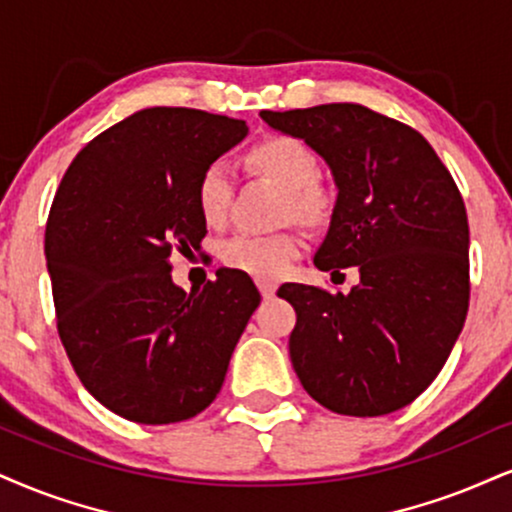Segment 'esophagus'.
<instances>
[{
	"label": "esophagus",
	"instance_id": "34e87169",
	"mask_svg": "<svg viewBox=\"0 0 512 512\" xmlns=\"http://www.w3.org/2000/svg\"><path fill=\"white\" fill-rule=\"evenodd\" d=\"M256 285H258V292H261L263 299H273L277 285H273V282H268V280H258Z\"/></svg>",
	"mask_w": 512,
	"mask_h": 512
}]
</instances>
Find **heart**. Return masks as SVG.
<instances>
[{"label":"heart","instance_id":"1","mask_svg":"<svg viewBox=\"0 0 512 512\" xmlns=\"http://www.w3.org/2000/svg\"><path fill=\"white\" fill-rule=\"evenodd\" d=\"M251 166L287 189V216L301 223H318L330 211V194L318 185V156L296 137L275 135L249 151ZM232 170L225 161H213L197 182V204L206 223H223L230 211ZM304 242L294 232L280 235H249L239 232L225 239L220 258L227 268L258 280H277L301 256Z\"/></svg>","mask_w":512,"mask_h":512}]
</instances>
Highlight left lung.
<instances>
[{
  "mask_svg": "<svg viewBox=\"0 0 512 512\" xmlns=\"http://www.w3.org/2000/svg\"><path fill=\"white\" fill-rule=\"evenodd\" d=\"M330 168L334 201L315 268L356 266L349 294L287 285L296 311L289 358L320 406L394 413L430 387L463 330L470 301L468 213L430 142L361 104L263 111Z\"/></svg>",
  "mask_w": 512,
  "mask_h": 512,
  "instance_id": "8db88e82",
  "label": "left lung"
}]
</instances>
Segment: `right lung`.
I'll return each instance as SVG.
<instances>
[{
    "label": "right lung",
    "mask_w": 512,
    "mask_h": 512,
    "mask_svg": "<svg viewBox=\"0 0 512 512\" xmlns=\"http://www.w3.org/2000/svg\"><path fill=\"white\" fill-rule=\"evenodd\" d=\"M246 135L237 118L154 106L63 175L44 232L59 337L85 389L125 420L168 425L211 406L261 304L239 270L189 294L170 277V254L206 235L201 173Z\"/></svg>",
    "instance_id": "add662e5"
}]
</instances>
